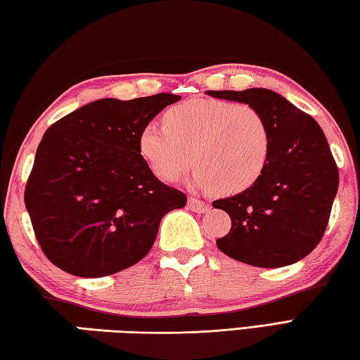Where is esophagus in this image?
<instances>
[{"instance_id": "obj_1", "label": "esophagus", "mask_w": 360, "mask_h": 360, "mask_svg": "<svg viewBox=\"0 0 360 360\" xmlns=\"http://www.w3.org/2000/svg\"><path fill=\"white\" fill-rule=\"evenodd\" d=\"M188 207L191 208L193 212H195V213H205V212H208V210H210L208 203L198 199V198H189L188 199Z\"/></svg>"}]
</instances>
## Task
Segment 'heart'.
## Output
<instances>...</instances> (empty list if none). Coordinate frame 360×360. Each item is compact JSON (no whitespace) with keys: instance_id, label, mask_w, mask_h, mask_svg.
Here are the masks:
<instances>
[{"instance_id":"b5f03b06","label":"heart","mask_w":360,"mask_h":360,"mask_svg":"<svg viewBox=\"0 0 360 360\" xmlns=\"http://www.w3.org/2000/svg\"><path fill=\"white\" fill-rule=\"evenodd\" d=\"M139 152L161 180L177 181L194 162L200 188L235 194L262 177L271 155V130L252 105L195 98L171 108L165 124L144 125Z\"/></svg>"}]
</instances>
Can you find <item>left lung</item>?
<instances>
[{"label":"left lung","mask_w":360,"mask_h":360,"mask_svg":"<svg viewBox=\"0 0 360 360\" xmlns=\"http://www.w3.org/2000/svg\"><path fill=\"white\" fill-rule=\"evenodd\" d=\"M207 94L255 106L271 130V155L262 177L243 193L213 202L232 219L230 232L216 246L259 268L300 262L323 238L338 189L326 136L314 117L269 89Z\"/></svg>","instance_id":"1"}]
</instances>
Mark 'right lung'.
I'll list each match as a JSON object with an SVG mask.
<instances>
[{"mask_svg":"<svg viewBox=\"0 0 360 360\" xmlns=\"http://www.w3.org/2000/svg\"><path fill=\"white\" fill-rule=\"evenodd\" d=\"M181 97L101 98L45 131L25 189L34 233L53 264L78 277H103L144 259L162 216L186 195L155 177L139 133Z\"/></svg>","mask_w":360,"mask_h":360,"instance_id":"right-lung-1","label":"right lung"}]
</instances>
